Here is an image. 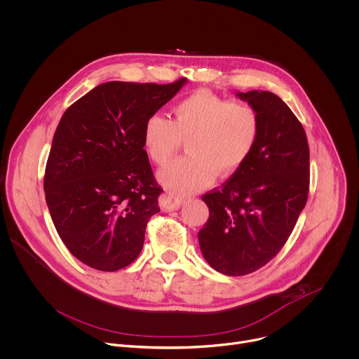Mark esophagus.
<instances>
[{"instance_id":"obj_1","label":"esophagus","mask_w":359,"mask_h":359,"mask_svg":"<svg viewBox=\"0 0 359 359\" xmlns=\"http://www.w3.org/2000/svg\"><path fill=\"white\" fill-rule=\"evenodd\" d=\"M183 201H184V198L175 193H163L159 198V205L163 211H175V210L180 208Z\"/></svg>"}]
</instances>
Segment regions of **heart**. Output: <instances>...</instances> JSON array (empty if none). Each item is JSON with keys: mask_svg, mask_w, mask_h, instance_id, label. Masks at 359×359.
I'll use <instances>...</instances> for the list:
<instances>
[{"mask_svg": "<svg viewBox=\"0 0 359 359\" xmlns=\"http://www.w3.org/2000/svg\"><path fill=\"white\" fill-rule=\"evenodd\" d=\"M173 121L152 114L144 126V147L156 165H166L187 140L186 156L159 172L168 189L191 193L210 186L217 175L236 173L249 159L259 137L256 110L198 89L173 107Z\"/></svg>", "mask_w": 359, "mask_h": 359, "instance_id": "b5f03b06", "label": "heart"}]
</instances>
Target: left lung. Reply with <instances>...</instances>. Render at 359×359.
Segmentation results:
<instances>
[{"mask_svg":"<svg viewBox=\"0 0 359 359\" xmlns=\"http://www.w3.org/2000/svg\"><path fill=\"white\" fill-rule=\"evenodd\" d=\"M259 117V137L246 163L221 190L201 198L210 218L198 232L205 262L225 276L266 266L285 245L309 191V145L287 103L273 92H238Z\"/></svg>","mask_w":359,"mask_h":359,"instance_id":"1","label":"left lung"}]
</instances>
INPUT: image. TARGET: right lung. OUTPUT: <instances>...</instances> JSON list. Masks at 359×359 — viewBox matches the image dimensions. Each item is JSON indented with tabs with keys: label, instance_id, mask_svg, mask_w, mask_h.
<instances>
[{
	"label": "right lung",
	"instance_id": "right-lung-1",
	"mask_svg": "<svg viewBox=\"0 0 359 359\" xmlns=\"http://www.w3.org/2000/svg\"><path fill=\"white\" fill-rule=\"evenodd\" d=\"M184 83L104 82L62 114L44 193L58 236L83 264L117 271L141 253L162 193L144 149V126Z\"/></svg>",
	"mask_w": 359,
	"mask_h": 359
}]
</instances>
